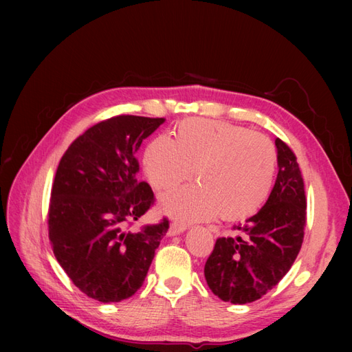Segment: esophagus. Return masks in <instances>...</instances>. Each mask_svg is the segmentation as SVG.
Listing matches in <instances>:
<instances>
[{
    "label": "esophagus",
    "mask_w": 352,
    "mask_h": 352,
    "mask_svg": "<svg viewBox=\"0 0 352 352\" xmlns=\"http://www.w3.org/2000/svg\"><path fill=\"white\" fill-rule=\"evenodd\" d=\"M186 225H182V223H177V221H173L172 225H170V229H168V236H176V235H180V233H184L186 230Z\"/></svg>",
    "instance_id": "34e87169"
}]
</instances>
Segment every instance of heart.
<instances>
[{"label":"heart","mask_w":352,"mask_h":352,"mask_svg":"<svg viewBox=\"0 0 352 352\" xmlns=\"http://www.w3.org/2000/svg\"><path fill=\"white\" fill-rule=\"evenodd\" d=\"M146 145L142 164L157 190H172L194 173L199 185L162 199L166 214L180 220L252 216L267 199L276 172L269 138L229 122L186 119Z\"/></svg>","instance_id":"1"}]
</instances>
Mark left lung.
<instances>
[{"label":"left lung","mask_w":352,"mask_h":352,"mask_svg":"<svg viewBox=\"0 0 352 352\" xmlns=\"http://www.w3.org/2000/svg\"><path fill=\"white\" fill-rule=\"evenodd\" d=\"M278 177L264 207L236 226L238 235L219 238L204 274L221 301H257L289 272L301 250L305 228V190L296 157L279 138Z\"/></svg>","instance_id":"1"}]
</instances>
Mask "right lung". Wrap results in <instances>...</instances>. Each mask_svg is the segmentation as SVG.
Segmentation results:
<instances>
[{"mask_svg":"<svg viewBox=\"0 0 352 352\" xmlns=\"http://www.w3.org/2000/svg\"><path fill=\"white\" fill-rule=\"evenodd\" d=\"M166 119L117 116L80 135L61 157L51 190L52 251L89 298L120 302L142 286L168 220L126 230L151 207V186L138 180L136 153Z\"/></svg>","mask_w":352,"mask_h":352,"instance_id":"add662e5","label":"right lung"}]
</instances>
